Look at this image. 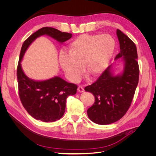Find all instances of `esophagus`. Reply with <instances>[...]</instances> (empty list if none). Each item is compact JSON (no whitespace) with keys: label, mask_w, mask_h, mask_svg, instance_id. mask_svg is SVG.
<instances>
[{"label":"esophagus","mask_w":156,"mask_h":156,"mask_svg":"<svg viewBox=\"0 0 156 156\" xmlns=\"http://www.w3.org/2000/svg\"><path fill=\"white\" fill-rule=\"evenodd\" d=\"M77 90H78V92H83L84 91V87H83V86H79V87H78V88H77Z\"/></svg>","instance_id":"obj_1"}]
</instances>
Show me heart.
Returning <instances> with one entry per match:
<instances>
[{
    "mask_svg": "<svg viewBox=\"0 0 156 156\" xmlns=\"http://www.w3.org/2000/svg\"><path fill=\"white\" fill-rule=\"evenodd\" d=\"M115 41L108 34L80 35L69 44L68 53L61 52L59 62L72 81H77L83 72L96 77L104 72L114 53Z\"/></svg>",
    "mask_w": 156,
    "mask_h": 156,
    "instance_id": "1",
    "label": "heart"
}]
</instances>
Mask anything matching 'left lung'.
I'll return each mask as SVG.
<instances>
[{
  "label": "left lung",
  "mask_w": 156,
  "mask_h": 156,
  "mask_svg": "<svg viewBox=\"0 0 156 156\" xmlns=\"http://www.w3.org/2000/svg\"><path fill=\"white\" fill-rule=\"evenodd\" d=\"M120 53L115 60L124 62L122 72L114 75L112 65L109 66L97 81L84 88L95 97L94 105L87 110L93 122L107 125L118 121L129 108L139 83V69L137 51L135 44L119 29L116 30Z\"/></svg>",
  "instance_id": "8db88e82"
}]
</instances>
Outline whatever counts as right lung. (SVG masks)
Listing matches in <instances>:
<instances>
[{
    "label": "right lung",
    "mask_w": 156,
    "mask_h": 156,
    "mask_svg": "<svg viewBox=\"0 0 156 156\" xmlns=\"http://www.w3.org/2000/svg\"><path fill=\"white\" fill-rule=\"evenodd\" d=\"M47 35L63 44L72 34L61 32L52 27H43L24 41L21 49L17 69L19 95L23 107L34 119L45 122L59 120L64 114L66 101L77 92V86L55 76L44 81H35L23 72L21 62L26 51L37 37Z\"/></svg>",
    "instance_id": "add662e5"
}]
</instances>
